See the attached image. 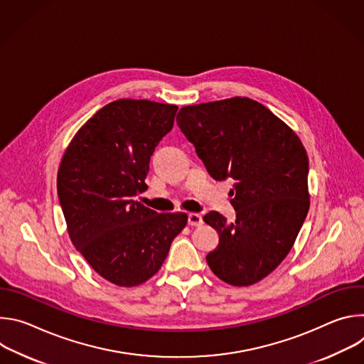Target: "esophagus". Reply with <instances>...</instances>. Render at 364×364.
I'll list each match as a JSON object with an SVG mask.
<instances>
[{
    "mask_svg": "<svg viewBox=\"0 0 364 364\" xmlns=\"http://www.w3.org/2000/svg\"><path fill=\"white\" fill-rule=\"evenodd\" d=\"M203 223V219L198 213H188V225L190 226H200Z\"/></svg>",
    "mask_w": 364,
    "mask_h": 364,
    "instance_id": "1",
    "label": "esophagus"
}]
</instances>
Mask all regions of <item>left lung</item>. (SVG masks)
I'll use <instances>...</instances> for the list:
<instances>
[{
  "label": "left lung",
  "mask_w": 364,
  "mask_h": 364,
  "mask_svg": "<svg viewBox=\"0 0 364 364\" xmlns=\"http://www.w3.org/2000/svg\"><path fill=\"white\" fill-rule=\"evenodd\" d=\"M177 124L207 173L235 180L236 220L218 212L203 218L219 235L205 261L226 284L253 285L284 261L306 218V151L284 121L249 97L184 107Z\"/></svg>",
  "instance_id": "1"
}]
</instances>
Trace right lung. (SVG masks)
Listing matches in <instances>:
<instances>
[{"mask_svg":"<svg viewBox=\"0 0 364 364\" xmlns=\"http://www.w3.org/2000/svg\"><path fill=\"white\" fill-rule=\"evenodd\" d=\"M176 105L118 99L73 136L58 173V196L75 247L102 278L136 287L159 272L186 213H157L134 197L146 188L151 155Z\"/></svg>","mask_w":364,"mask_h":364,"instance_id":"obj_1","label":"right lung"}]
</instances>
